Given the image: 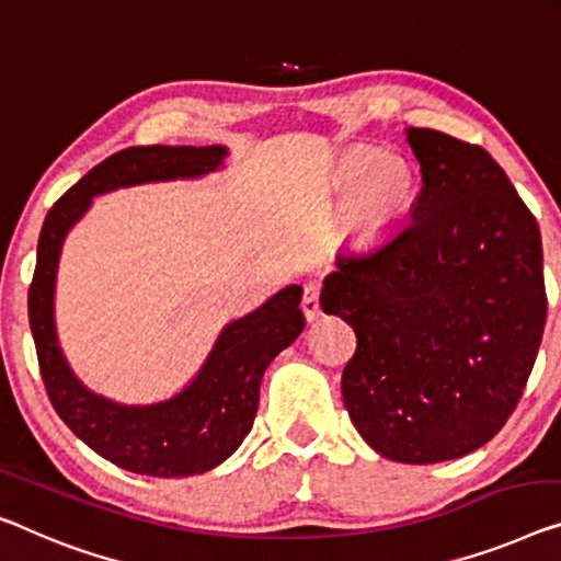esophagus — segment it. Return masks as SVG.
<instances>
[{
	"label": "esophagus",
	"instance_id": "34e87169",
	"mask_svg": "<svg viewBox=\"0 0 561 561\" xmlns=\"http://www.w3.org/2000/svg\"><path fill=\"white\" fill-rule=\"evenodd\" d=\"M302 312L309 322L317 320V317L322 314V307H320V289H317V284H305V295H302Z\"/></svg>",
	"mask_w": 561,
	"mask_h": 561
}]
</instances>
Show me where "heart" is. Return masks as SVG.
Here are the masks:
<instances>
[{
    "label": "heart",
    "mask_w": 561,
    "mask_h": 561,
    "mask_svg": "<svg viewBox=\"0 0 561 561\" xmlns=\"http://www.w3.org/2000/svg\"><path fill=\"white\" fill-rule=\"evenodd\" d=\"M330 191L340 201H350V227L365 239H378L398 229L413 211L421 179L408 158L357 146L334 163Z\"/></svg>",
    "instance_id": "heart-1"
}]
</instances>
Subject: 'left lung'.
Here are the masks:
<instances>
[{
  "instance_id": "1",
  "label": "left lung",
  "mask_w": 561,
  "mask_h": 561,
  "mask_svg": "<svg viewBox=\"0 0 561 561\" xmlns=\"http://www.w3.org/2000/svg\"><path fill=\"white\" fill-rule=\"evenodd\" d=\"M423 188L411 219L340 254L320 305L355 330L350 421L375 454L438 463L514 413L547 322L539 224L486 150L405 128Z\"/></svg>"
}]
</instances>
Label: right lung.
<instances>
[{"label": "right lung", "instance_id": "obj_1", "mask_svg": "<svg viewBox=\"0 0 561 561\" xmlns=\"http://www.w3.org/2000/svg\"><path fill=\"white\" fill-rule=\"evenodd\" d=\"M227 146H138L105 158L49 208L30 287V328L49 403L67 428L105 461L140 476L206 473L241 446L254 425L266 367L305 330L302 287L289 284L219 332L211 353L175 396L128 405L82 386L57 340L55 287L62 244L95 196L140 183L201 179L219 171Z\"/></svg>", "mask_w": 561, "mask_h": 561}]
</instances>
